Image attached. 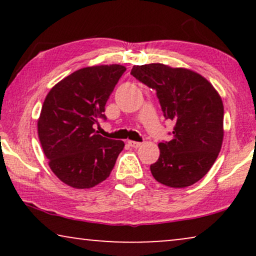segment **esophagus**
I'll return each instance as SVG.
<instances>
[{"instance_id": "obj_1", "label": "esophagus", "mask_w": 256, "mask_h": 256, "mask_svg": "<svg viewBox=\"0 0 256 256\" xmlns=\"http://www.w3.org/2000/svg\"><path fill=\"white\" fill-rule=\"evenodd\" d=\"M128 144L132 148H140V146H141L142 143L136 142V141H128Z\"/></svg>"}]
</instances>
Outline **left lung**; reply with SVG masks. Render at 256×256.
Masks as SVG:
<instances>
[{"label":"left lung","instance_id":"obj_1","mask_svg":"<svg viewBox=\"0 0 256 256\" xmlns=\"http://www.w3.org/2000/svg\"><path fill=\"white\" fill-rule=\"evenodd\" d=\"M132 76L155 90L163 114L174 122L172 138L158 144L150 166L154 178L170 188L202 180L218 157L224 138V104L208 80L197 72L160 64L136 65Z\"/></svg>","mask_w":256,"mask_h":256}]
</instances>
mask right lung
<instances>
[{
    "instance_id": "right-lung-1",
    "label": "right lung",
    "mask_w": 256,
    "mask_h": 256,
    "mask_svg": "<svg viewBox=\"0 0 256 256\" xmlns=\"http://www.w3.org/2000/svg\"><path fill=\"white\" fill-rule=\"evenodd\" d=\"M126 68H80L52 87L38 118V138L48 166L62 183L90 188L110 176L124 143L98 134V118Z\"/></svg>"
}]
</instances>
